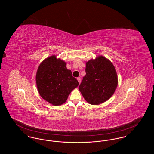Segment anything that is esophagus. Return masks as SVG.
I'll use <instances>...</instances> for the list:
<instances>
[{
  "instance_id": "1",
  "label": "esophagus",
  "mask_w": 154,
  "mask_h": 154,
  "mask_svg": "<svg viewBox=\"0 0 154 154\" xmlns=\"http://www.w3.org/2000/svg\"><path fill=\"white\" fill-rule=\"evenodd\" d=\"M77 80L79 81V84H80L81 81V79L80 77H78V78H77Z\"/></svg>"
}]
</instances>
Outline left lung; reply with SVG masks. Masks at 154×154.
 Wrapping results in <instances>:
<instances>
[{
  "label": "left lung",
  "instance_id": "8db88e82",
  "mask_svg": "<svg viewBox=\"0 0 154 154\" xmlns=\"http://www.w3.org/2000/svg\"><path fill=\"white\" fill-rule=\"evenodd\" d=\"M85 72L79 87L85 100L97 105L110 99L118 85L116 70L110 60L102 56L91 59L86 63Z\"/></svg>",
  "mask_w": 154,
  "mask_h": 154
}]
</instances>
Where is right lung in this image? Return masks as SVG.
<instances>
[{
	"label": "right lung",
	"instance_id": "1",
	"mask_svg": "<svg viewBox=\"0 0 154 154\" xmlns=\"http://www.w3.org/2000/svg\"><path fill=\"white\" fill-rule=\"evenodd\" d=\"M37 87L45 100L54 106H59L66 101L70 92L79 83L72 75L66 63L55 56L43 60L37 71Z\"/></svg>",
	"mask_w": 154,
	"mask_h": 154
}]
</instances>
